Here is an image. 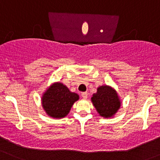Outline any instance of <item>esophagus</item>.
Masks as SVG:
<instances>
[{
	"instance_id": "34e87169",
	"label": "esophagus",
	"mask_w": 160,
	"mask_h": 160,
	"mask_svg": "<svg viewBox=\"0 0 160 160\" xmlns=\"http://www.w3.org/2000/svg\"><path fill=\"white\" fill-rule=\"evenodd\" d=\"M81 96L83 99H87L88 98V92H83V93H81Z\"/></svg>"
}]
</instances>
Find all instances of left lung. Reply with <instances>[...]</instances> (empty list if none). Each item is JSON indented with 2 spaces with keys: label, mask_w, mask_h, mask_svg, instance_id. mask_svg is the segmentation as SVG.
<instances>
[{
  "label": "left lung",
  "mask_w": 160,
  "mask_h": 160,
  "mask_svg": "<svg viewBox=\"0 0 160 160\" xmlns=\"http://www.w3.org/2000/svg\"><path fill=\"white\" fill-rule=\"evenodd\" d=\"M93 105L100 115L105 118H111L121 107V100L117 91L108 85L100 86L91 98Z\"/></svg>",
  "instance_id": "8db88e82"
}]
</instances>
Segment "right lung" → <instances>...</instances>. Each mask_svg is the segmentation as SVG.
Segmentation results:
<instances>
[{
	"mask_svg": "<svg viewBox=\"0 0 160 160\" xmlns=\"http://www.w3.org/2000/svg\"><path fill=\"white\" fill-rule=\"evenodd\" d=\"M79 95L71 92L66 85L56 82L48 88L42 97V105L46 114L53 118H62L70 112Z\"/></svg>",
	"mask_w": 160,
	"mask_h": 160,
	"instance_id": "add662e5",
	"label": "right lung"
}]
</instances>
